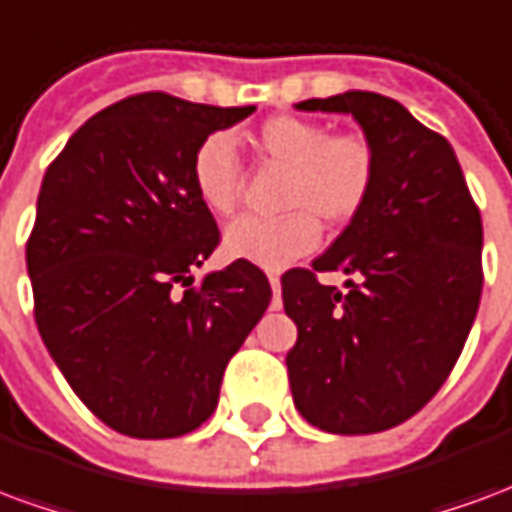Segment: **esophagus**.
Returning a JSON list of instances; mask_svg holds the SVG:
<instances>
[{
	"mask_svg": "<svg viewBox=\"0 0 512 512\" xmlns=\"http://www.w3.org/2000/svg\"><path fill=\"white\" fill-rule=\"evenodd\" d=\"M268 282H271V290H274V301H271V310H279V307H282V301H279V288H282V282H279V274H268Z\"/></svg>",
	"mask_w": 512,
	"mask_h": 512,
	"instance_id": "obj_1",
	"label": "esophagus"
}]
</instances>
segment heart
<instances>
[{"label":"heart","mask_w":512,"mask_h":512,"mask_svg":"<svg viewBox=\"0 0 512 512\" xmlns=\"http://www.w3.org/2000/svg\"><path fill=\"white\" fill-rule=\"evenodd\" d=\"M266 161L285 167L277 219L246 216L224 233V249L263 268H285L321 244V222L343 227L365 211L376 189V150L359 134H332L321 120L277 115L255 134ZM189 180L213 216H233L244 197V169L233 136L211 134L194 147Z\"/></svg>","instance_id":"obj_1"}]
</instances>
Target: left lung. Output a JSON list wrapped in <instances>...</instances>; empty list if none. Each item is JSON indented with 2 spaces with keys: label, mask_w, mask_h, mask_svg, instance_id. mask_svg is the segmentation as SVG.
<instances>
[{
  "label": "left lung",
  "mask_w": 512,
  "mask_h": 512,
  "mask_svg": "<svg viewBox=\"0 0 512 512\" xmlns=\"http://www.w3.org/2000/svg\"><path fill=\"white\" fill-rule=\"evenodd\" d=\"M345 112L376 150V189L312 268L282 274L299 340L293 403L329 433H378L414 417L458 362L483 293V222L452 145L406 106L365 90L301 101ZM345 270L349 293L317 282Z\"/></svg>",
  "instance_id": "left-lung-1"
}]
</instances>
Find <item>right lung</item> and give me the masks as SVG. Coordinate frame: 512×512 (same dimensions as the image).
<instances>
[{"mask_svg": "<svg viewBox=\"0 0 512 512\" xmlns=\"http://www.w3.org/2000/svg\"><path fill=\"white\" fill-rule=\"evenodd\" d=\"M252 112L131 95L90 117L43 175L27 241L35 323L79 400L123 436L200 428L271 301L249 260L191 277L222 241L191 189V153Z\"/></svg>", "mask_w": 512, "mask_h": 512, "instance_id": "add662e5", "label": "right lung"}]
</instances>
